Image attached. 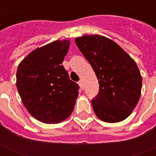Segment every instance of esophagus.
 I'll list each match as a JSON object with an SVG mask.
<instances>
[{"label":"esophagus","instance_id":"obj_1","mask_svg":"<svg viewBox=\"0 0 156 156\" xmlns=\"http://www.w3.org/2000/svg\"><path fill=\"white\" fill-rule=\"evenodd\" d=\"M78 85L80 86V88H83V82L82 81V80H80V81L78 82Z\"/></svg>","mask_w":156,"mask_h":156}]
</instances>
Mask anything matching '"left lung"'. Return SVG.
Listing matches in <instances>:
<instances>
[{"label": "left lung", "mask_w": 156, "mask_h": 156, "mask_svg": "<svg viewBox=\"0 0 156 156\" xmlns=\"http://www.w3.org/2000/svg\"><path fill=\"white\" fill-rule=\"evenodd\" d=\"M75 42L98 80L99 91L92 99L95 115L107 123L125 119L140 97L142 77L135 62L117 43L103 36H84Z\"/></svg>", "instance_id": "left-lung-1"}]
</instances>
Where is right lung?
Returning <instances> with one entry per match:
<instances>
[{
	"label": "right lung",
	"instance_id": "1",
	"mask_svg": "<svg viewBox=\"0 0 156 156\" xmlns=\"http://www.w3.org/2000/svg\"><path fill=\"white\" fill-rule=\"evenodd\" d=\"M70 45L55 41L37 48L19 64L16 87L27 111L37 120L55 124L73 110L79 86L62 65Z\"/></svg>",
	"mask_w": 156,
	"mask_h": 156
}]
</instances>
